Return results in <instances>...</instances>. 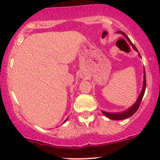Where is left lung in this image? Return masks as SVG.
Segmentation results:
<instances>
[{
  "mask_svg": "<svg viewBox=\"0 0 160 160\" xmlns=\"http://www.w3.org/2000/svg\"><path fill=\"white\" fill-rule=\"evenodd\" d=\"M117 33H118V34L121 33L122 35H124V37H125V38L128 39V41L129 42L130 44L132 45V46L133 47V49H135V51H138L136 48H135V46L132 44V42L130 41L129 38H128V36H127V35H125L124 32H122V31H118V32H117ZM138 56H139V57H141V56H140L139 53H138ZM146 72H145V70H144L142 89L141 93H140V94L138 95V98H137V101H135V103L133 104V105H132L130 108H128L127 110L122 111V112H114V113L112 112L111 113V112H107V111H102V113L106 116V117L108 118H110V119H112V120H123V119H126V118H128L131 117V116H132L135 112H136V111L138 110V108H139L140 103H141L142 100L143 96H144L145 91H146Z\"/></svg>",
  "mask_w": 160,
  "mask_h": 160,
  "instance_id": "1",
  "label": "left lung"
}]
</instances>
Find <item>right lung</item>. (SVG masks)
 <instances>
[{"mask_svg": "<svg viewBox=\"0 0 160 160\" xmlns=\"http://www.w3.org/2000/svg\"><path fill=\"white\" fill-rule=\"evenodd\" d=\"M67 119H68V118H67ZM67 119H66V121H65V122H63V123H65V122H67Z\"/></svg>", "mask_w": 160, "mask_h": 160, "instance_id": "add662e5", "label": "right lung"}]
</instances>
